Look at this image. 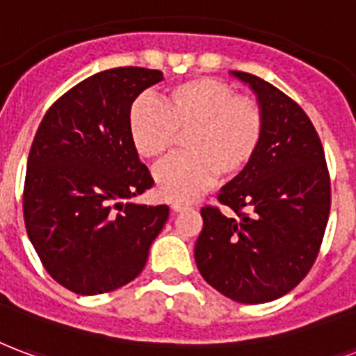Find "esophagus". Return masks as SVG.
<instances>
[{"mask_svg": "<svg viewBox=\"0 0 356 356\" xmlns=\"http://www.w3.org/2000/svg\"><path fill=\"white\" fill-rule=\"evenodd\" d=\"M185 209H188V205H185V204H171V211H173V213H181V211H185Z\"/></svg>", "mask_w": 356, "mask_h": 356, "instance_id": "esophagus-1", "label": "esophagus"}]
</instances>
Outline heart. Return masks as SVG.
<instances>
[{
  "instance_id": "b5f03b06",
  "label": "heart",
  "mask_w": 356,
  "mask_h": 356,
  "mask_svg": "<svg viewBox=\"0 0 356 356\" xmlns=\"http://www.w3.org/2000/svg\"><path fill=\"white\" fill-rule=\"evenodd\" d=\"M262 126L257 102L213 77L173 84L160 104L139 97L128 113V134L141 158H164L177 136H185L186 154L170 158L154 171L158 194L170 202L196 198L217 175L232 181L245 173L259 151Z\"/></svg>"
}]
</instances>
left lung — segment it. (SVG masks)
<instances>
[{
  "instance_id": "left-lung-1",
  "label": "left lung",
  "mask_w": 356,
  "mask_h": 356,
  "mask_svg": "<svg viewBox=\"0 0 356 356\" xmlns=\"http://www.w3.org/2000/svg\"><path fill=\"white\" fill-rule=\"evenodd\" d=\"M262 113V139L251 165L220 188L226 217L204 207L194 247L202 277L230 300L264 304L291 292L312 270L330 213L325 151L304 109L273 84L230 71Z\"/></svg>"
}]
</instances>
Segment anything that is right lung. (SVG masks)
I'll return each instance as SVG.
<instances>
[{"label": "right lung", "instance_id": "right-lung-1", "mask_svg": "<svg viewBox=\"0 0 356 356\" xmlns=\"http://www.w3.org/2000/svg\"><path fill=\"white\" fill-rule=\"evenodd\" d=\"M162 71L115 67L73 86L47 111L31 143L24 222L51 277L94 296L138 277L170 217L131 202L154 185L128 134L136 97Z\"/></svg>", "mask_w": 356, "mask_h": 356}]
</instances>
